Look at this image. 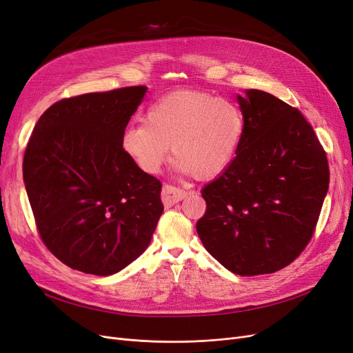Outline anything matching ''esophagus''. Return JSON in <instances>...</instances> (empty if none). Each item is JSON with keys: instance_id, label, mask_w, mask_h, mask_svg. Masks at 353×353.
<instances>
[{"instance_id": "esophagus-1", "label": "esophagus", "mask_w": 353, "mask_h": 353, "mask_svg": "<svg viewBox=\"0 0 353 353\" xmlns=\"http://www.w3.org/2000/svg\"><path fill=\"white\" fill-rule=\"evenodd\" d=\"M186 196H188V192L183 190V189L172 186V185H164L163 186L161 201H163L165 208L173 206L174 203H177L179 201H181V199L186 198Z\"/></svg>"}]
</instances>
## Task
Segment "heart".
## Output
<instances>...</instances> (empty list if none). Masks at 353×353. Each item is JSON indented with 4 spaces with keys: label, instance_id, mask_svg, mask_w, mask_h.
I'll list each match as a JSON object with an SVG mask.
<instances>
[{
    "label": "heart",
    "instance_id": "obj_1",
    "mask_svg": "<svg viewBox=\"0 0 353 353\" xmlns=\"http://www.w3.org/2000/svg\"><path fill=\"white\" fill-rule=\"evenodd\" d=\"M244 129L243 112L234 101L210 91L180 88L155 100L143 123L128 126L121 145L147 174L159 172L170 147L179 172L208 180L234 160Z\"/></svg>",
    "mask_w": 353,
    "mask_h": 353
}]
</instances>
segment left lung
<instances>
[{
    "mask_svg": "<svg viewBox=\"0 0 353 353\" xmlns=\"http://www.w3.org/2000/svg\"><path fill=\"white\" fill-rule=\"evenodd\" d=\"M245 129L230 165L202 189L198 236L241 276L292 263L314 234L329 189L327 155L303 113L262 90L237 96Z\"/></svg>",
    "mask_w": 353,
    "mask_h": 353,
    "instance_id": "left-lung-1",
    "label": "left lung"
}]
</instances>
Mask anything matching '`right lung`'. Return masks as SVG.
<instances>
[{"label":"right lung","mask_w":353,"mask_h":353,"mask_svg":"<svg viewBox=\"0 0 353 353\" xmlns=\"http://www.w3.org/2000/svg\"><path fill=\"white\" fill-rule=\"evenodd\" d=\"M145 85L62 99L39 117L23 159L36 227L71 269L108 276L145 252L163 214L161 181L121 139Z\"/></svg>","instance_id":"1"}]
</instances>
